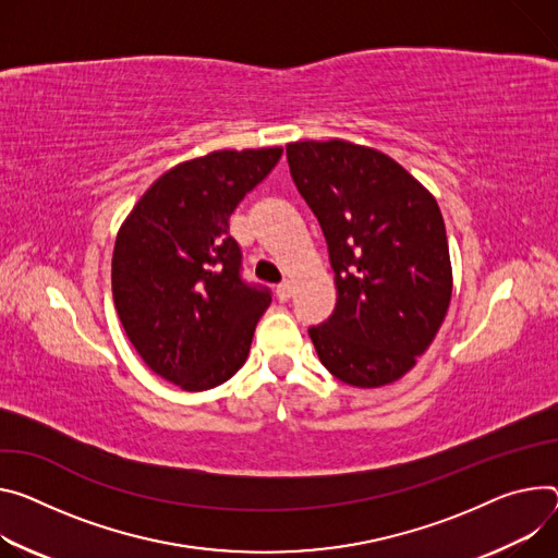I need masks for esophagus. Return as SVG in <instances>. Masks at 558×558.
I'll return each instance as SVG.
<instances>
[{
    "instance_id": "esophagus-1",
    "label": "esophagus",
    "mask_w": 558,
    "mask_h": 558,
    "mask_svg": "<svg viewBox=\"0 0 558 558\" xmlns=\"http://www.w3.org/2000/svg\"><path fill=\"white\" fill-rule=\"evenodd\" d=\"M291 289H293V287H291V282H282V284H278V289H276L278 300H280V302H287V300L291 298V293H293Z\"/></svg>"
}]
</instances>
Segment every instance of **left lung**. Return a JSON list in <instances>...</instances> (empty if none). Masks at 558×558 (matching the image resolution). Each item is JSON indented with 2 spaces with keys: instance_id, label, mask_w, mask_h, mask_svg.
Wrapping results in <instances>:
<instances>
[{
  "instance_id": "8db88e82",
  "label": "left lung",
  "mask_w": 558,
  "mask_h": 558,
  "mask_svg": "<svg viewBox=\"0 0 558 558\" xmlns=\"http://www.w3.org/2000/svg\"><path fill=\"white\" fill-rule=\"evenodd\" d=\"M287 160L333 269L336 310L310 329L318 359L351 387L389 385L414 369L449 310L453 278L438 202L363 144L291 142Z\"/></svg>"
}]
</instances>
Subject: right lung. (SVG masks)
I'll return each mask as SVG.
<instances>
[{"mask_svg": "<svg viewBox=\"0 0 558 558\" xmlns=\"http://www.w3.org/2000/svg\"><path fill=\"white\" fill-rule=\"evenodd\" d=\"M282 146L214 150L169 169L122 222L111 265L120 323L150 372L184 391L227 383L246 361L271 295L240 278L229 235L238 202Z\"/></svg>", "mask_w": 558, "mask_h": 558, "instance_id": "right-lung-1", "label": "right lung"}]
</instances>
